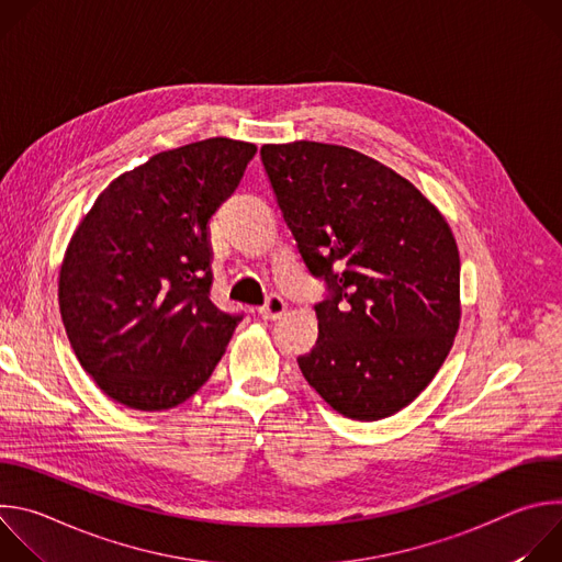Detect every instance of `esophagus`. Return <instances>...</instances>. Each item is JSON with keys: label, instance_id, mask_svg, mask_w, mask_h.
Listing matches in <instances>:
<instances>
[{"label": "esophagus", "instance_id": "1", "mask_svg": "<svg viewBox=\"0 0 562 562\" xmlns=\"http://www.w3.org/2000/svg\"><path fill=\"white\" fill-rule=\"evenodd\" d=\"M286 311V302L280 295H269L267 302L260 306V315L265 319H278Z\"/></svg>", "mask_w": 562, "mask_h": 562}]
</instances>
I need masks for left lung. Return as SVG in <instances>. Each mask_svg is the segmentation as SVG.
Segmentation results:
<instances>
[{
	"label": "left lung",
	"instance_id": "obj_1",
	"mask_svg": "<svg viewBox=\"0 0 562 562\" xmlns=\"http://www.w3.org/2000/svg\"><path fill=\"white\" fill-rule=\"evenodd\" d=\"M300 256L327 297L306 382L353 420L393 416L442 367L460 325V258L442 213L403 176L353 148H260Z\"/></svg>",
	"mask_w": 562,
	"mask_h": 562
}]
</instances>
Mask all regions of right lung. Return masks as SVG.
Listing matches in <instances>:
<instances>
[{
	"label": "right lung",
	"instance_id": "add662e5",
	"mask_svg": "<svg viewBox=\"0 0 562 562\" xmlns=\"http://www.w3.org/2000/svg\"><path fill=\"white\" fill-rule=\"evenodd\" d=\"M256 144L211 137L122 173L75 228L59 271L70 347L115 403L182 405L213 373L243 313L211 302L209 220Z\"/></svg>",
	"mask_w": 562,
	"mask_h": 562
}]
</instances>
